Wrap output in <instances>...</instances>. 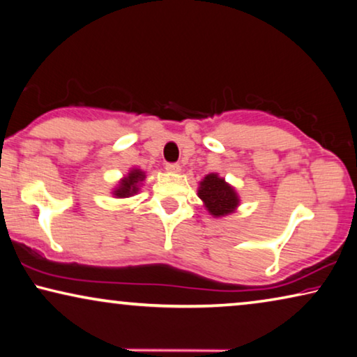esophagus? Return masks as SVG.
<instances>
[{"instance_id":"obj_1","label":"esophagus","mask_w":357,"mask_h":357,"mask_svg":"<svg viewBox=\"0 0 357 357\" xmlns=\"http://www.w3.org/2000/svg\"><path fill=\"white\" fill-rule=\"evenodd\" d=\"M167 172L168 173H173V174H178L181 172V167L178 163H168L167 165Z\"/></svg>"}]
</instances>
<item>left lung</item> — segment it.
<instances>
[{"label":"left lung","instance_id":"1","mask_svg":"<svg viewBox=\"0 0 357 357\" xmlns=\"http://www.w3.org/2000/svg\"><path fill=\"white\" fill-rule=\"evenodd\" d=\"M197 195L213 218H225L236 213L241 205V197L234 185L218 173H210L200 181Z\"/></svg>","mask_w":357,"mask_h":357}]
</instances>
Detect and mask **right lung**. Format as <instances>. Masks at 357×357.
Returning <instances> with one entry per match:
<instances>
[{
    "instance_id": "obj_1",
    "label": "right lung",
    "mask_w": 357,
    "mask_h": 357,
    "mask_svg": "<svg viewBox=\"0 0 357 357\" xmlns=\"http://www.w3.org/2000/svg\"><path fill=\"white\" fill-rule=\"evenodd\" d=\"M146 179V172H142L141 168L132 167L128 169V174L119 181V184L112 189V195L115 199H128V197H132L139 192L142 188V183Z\"/></svg>"
}]
</instances>
